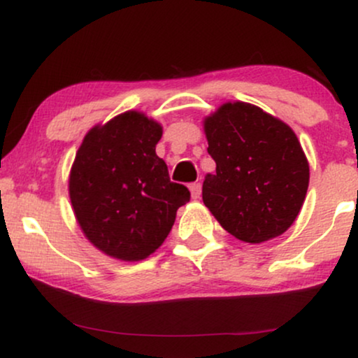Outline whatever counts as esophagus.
<instances>
[{"label": "esophagus", "instance_id": "1", "mask_svg": "<svg viewBox=\"0 0 358 358\" xmlns=\"http://www.w3.org/2000/svg\"><path fill=\"white\" fill-rule=\"evenodd\" d=\"M189 193H192L193 200H198L201 196V185L200 183H192L189 185Z\"/></svg>", "mask_w": 358, "mask_h": 358}]
</instances>
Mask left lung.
<instances>
[{"instance_id": "8db88e82", "label": "left lung", "mask_w": 358, "mask_h": 358, "mask_svg": "<svg viewBox=\"0 0 358 358\" xmlns=\"http://www.w3.org/2000/svg\"><path fill=\"white\" fill-rule=\"evenodd\" d=\"M215 173L203 203L239 241L259 244L291 228L309 188V162L286 122L252 103L224 102L203 119Z\"/></svg>"}]
</instances>
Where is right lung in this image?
<instances>
[{
  "mask_svg": "<svg viewBox=\"0 0 358 358\" xmlns=\"http://www.w3.org/2000/svg\"><path fill=\"white\" fill-rule=\"evenodd\" d=\"M164 129L127 110L85 134L69 173V198L80 231L114 259L143 261L164 244L176 211L189 200L170 182L155 147Z\"/></svg>",
  "mask_w": 358,
  "mask_h": 358,
  "instance_id": "right-lung-1",
  "label": "right lung"
}]
</instances>
